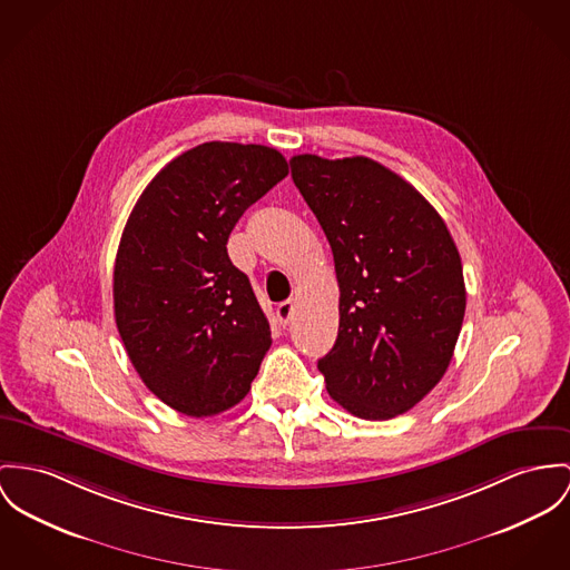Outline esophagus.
Here are the masks:
<instances>
[{"instance_id": "1", "label": "esophagus", "mask_w": 570, "mask_h": 570, "mask_svg": "<svg viewBox=\"0 0 570 570\" xmlns=\"http://www.w3.org/2000/svg\"><path fill=\"white\" fill-rule=\"evenodd\" d=\"M293 312H295V302H282L277 309H275V314H277V321H279V325H288V321L293 318Z\"/></svg>"}]
</instances>
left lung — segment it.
I'll return each mask as SVG.
<instances>
[{
	"label": "left lung",
	"mask_w": 570,
	"mask_h": 570,
	"mask_svg": "<svg viewBox=\"0 0 570 570\" xmlns=\"http://www.w3.org/2000/svg\"><path fill=\"white\" fill-rule=\"evenodd\" d=\"M293 181L321 223L341 288L338 338L318 360L327 393L353 416L386 421L444 375L466 288L434 206L384 165L293 156Z\"/></svg>",
	"instance_id": "1"
}]
</instances>
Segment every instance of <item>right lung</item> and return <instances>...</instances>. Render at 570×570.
<instances>
[{
    "instance_id": "right-lung-1",
    "label": "right lung",
    "mask_w": 570,
    "mask_h": 570,
    "mask_svg": "<svg viewBox=\"0 0 570 570\" xmlns=\"http://www.w3.org/2000/svg\"><path fill=\"white\" fill-rule=\"evenodd\" d=\"M288 176L264 145L204 142L138 197L115 261V318L145 386L186 416H215L249 393L271 327L227 256L243 213Z\"/></svg>"
}]
</instances>
